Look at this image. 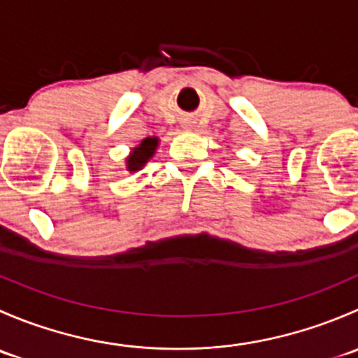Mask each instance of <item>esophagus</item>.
<instances>
[{
	"instance_id": "34e87169",
	"label": "esophagus",
	"mask_w": 358,
	"mask_h": 358,
	"mask_svg": "<svg viewBox=\"0 0 358 358\" xmlns=\"http://www.w3.org/2000/svg\"><path fill=\"white\" fill-rule=\"evenodd\" d=\"M187 126H189V124H187Z\"/></svg>"
}]
</instances>
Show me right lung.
<instances>
[{
    "instance_id": "right-lung-1",
    "label": "right lung",
    "mask_w": 358,
    "mask_h": 358,
    "mask_svg": "<svg viewBox=\"0 0 358 358\" xmlns=\"http://www.w3.org/2000/svg\"><path fill=\"white\" fill-rule=\"evenodd\" d=\"M157 145V136H149V138L142 140V143H140L138 147H135V149L131 150V154H129V157L126 159V168H128V171L135 173L138 171V169H142L143 166H145V162L156 154Z\"/></svg>"
}]
</instances>
